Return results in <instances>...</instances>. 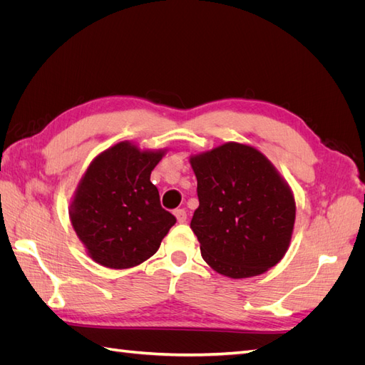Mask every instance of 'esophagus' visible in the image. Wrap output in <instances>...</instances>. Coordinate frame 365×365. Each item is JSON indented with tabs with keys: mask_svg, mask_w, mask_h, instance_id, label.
Segmentation results:
<instances>
[{
	"mask_svg": "<svg viewBox=\"0 0 365 365\" xmlns=\"http://www.w3.org/2000/svg\"><path fill=\"white\" fill-rule=\"evenodd\" d=\"M175 216H176V220H178L180 224H184L185 220H187V212L184 208H178V210H175Z\"/></svg>",
	"mask_w": 365,
	"mask_h": 365,
	"instance_id": "esophagus-1",
	"label": "esophagus"
}]
</instances>
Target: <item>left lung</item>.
Instances as JSON below:
<instances>
[{"instance_id": "obj_1", "label": "left lung", "mask_w": 365, "mask_h": 365, "mask_svg": "<svg viewBox=\"0 0 365 365\" xmlns=\"http://www.w3.org/2000/svg\"><path fill=\"white\" fill-rule=\"evenodd\" d=\"M197 200L190 228L202 259L231 279L263 274L288 251L294 195L262 152L225 143L190 158Z\"/></svg>"}]
</instances>
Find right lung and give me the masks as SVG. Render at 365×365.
<instances>
[{"mask_svg":"<svg viewBox=\"0 0 365 365\" xmlns=\"http://www.w3.org/2000/svg\"><path fill=\"white\" fill-rule=\"evenodd\" d=\"M164 150H140L129 141L97 155L77 187L71 224L88 254L114 269L152 257L176 217L164 210L150 173Z\"/></svg>","mask_w":365,"mask_h":365,"instance_id":"obj_1","label":"right lung"}]
</instances>
